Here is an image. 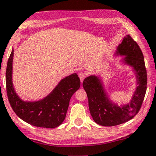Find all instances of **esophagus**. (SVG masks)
Listing matches in <instances>:
<instances>
[{
    "label": "esophagus",
    "instance_id": "34e87169",
    "mask_svg": "<svg viewBox=\"0 0 156 156\" xmlns=\"http://www.w3.org/2000/svg\"><path fill=\"white\" fill-rule=\"evenodd\" d=\"M78 76H79L80 81L82 83L85 79V78H86V74L83 73H79V75H78Z\"/></svg>",
    "mask_w": 156,
    "mask_h": 156
}]
</instances>
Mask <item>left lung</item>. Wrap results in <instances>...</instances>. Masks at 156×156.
<instances>
[{
    "mask_svg": "<svg viewBox=\"0 0 156 156\" xmlns=\"http://www.w3.org/2000/svg\"><path fill=\"white\" fill-rule=\"evenodd\" d=\"M114 55L123 56L122 63L133 70L137 86L129 102L118 105L108 94L101 76L91 75L85 78L83 86L88 98L90 115L95 123L103 126H117L132 119L140 108L147 88L144 57L131 36L124 37Z\"/></svg>",
    "mask_w": 156,
    "mask_h": 156,
    "instance_id": "1",
    "label": "left lung"
}]
</instances>
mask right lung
I'll return each mask as SVG.
<instances>
[{"instance_id":"1","label":"right lung","mask_w":156,"mask_h":156,"mask_svg":"<svg viewBox=\"0 0 156 156\" xmlns=\"http://www.w3.org/2000/svg\"><path fill=\"white\" fill-rule=\"evenodd\" d=\"M14 50L10 53L6 68V90L13 111L20 119L36 127L54 128L65 120L70 98L80 88V80L76 73L61 80L53 90L43 98L24 101L18 96L13 84Z\"/></svg>"}]
</instances>
